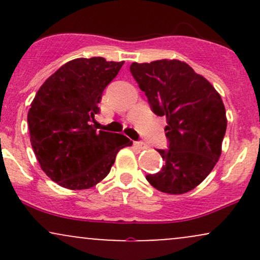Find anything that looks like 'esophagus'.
<instances>
[{
  "instance_id": "esophagus-1",
  "label": "esophagus",
  "mask_w": 260,
  "mask_h": 260,
  "mask_svg": "<svg viewBox=\"0 0 260 260\" xmlns=\"http://www.w3.org/2000/svg\"><path fill=\"white\" fill-rule=\"evenodd\" d=\"M133 144H134V147L140 149V150H144V149H147V144L143 142H134Z\"/></svg>"
}]
</instances>
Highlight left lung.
Returning <instances> with one entry per match:
<instances>
[{
	"mask_svg": "<svg viewBox=\"0 0 260 260\" xmlns=\"http://www.w3.org/2000/svg\"><path fill=\"white\" fill-rule=\"evenodd\" d=\"M129 70L151 111L166 117L169 149H157L165 164L147 180L164 193L189 192L205 180L221 154L228 126L221 96L178 59L133 62Z\"/></svg>",
	"mask_w": 260,
	"mask_h": 260,
	"instance_id": "obj_1",
	"label": "left lung"
}]
</instances>
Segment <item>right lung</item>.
Wrapping results in <instances>:
<instances>
[{
  "label": "right lung",
  "mask_w": 260,
  "mask_h": 260,
  "mask_svg": "<svg viewBox=\"0 0 260 260\" xmlns=\"http://www.w3.org/2000/svg\"><path fill=\"white\" fill-rule=\"evenodd\" d=\"M123 62L104 57L76 58L40 86L28 112L30 143L43 171L68 189L94 187L109 175L116 155L132 140L96 131L104 89Z\"/></svg>",
  "instance_id": "obj_1"
}]
</instances>
